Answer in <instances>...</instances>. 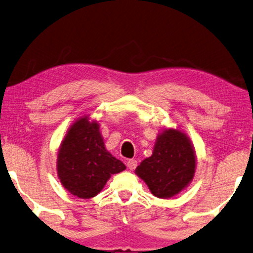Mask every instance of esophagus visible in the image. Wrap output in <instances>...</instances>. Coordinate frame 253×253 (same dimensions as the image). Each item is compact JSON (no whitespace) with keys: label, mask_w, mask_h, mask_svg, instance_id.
I'll list each match as a JSON object with an SVG mask.
<instances>
[{"label":"esophagus","mask_w":253,"mask_h":253,"mask_svg":"<svg viewBox=\"0 0 253 253\" xmlns=\"http://www.w3.org/2000/svg\"><path fill=\"white\" fill-rule=\"evenodd\" d=\"M126 166L129 167L130 170H134V169L136 168V166H138V161H136L135 159H130V160H127Z\"/></svg>","instance_id":"esophagus-1"}]
</instances>
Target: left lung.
<instances>
[{
  "instance_id": "obj_1",
  "label": "left lung",
  "mask_w": 253,
  "mask_h": 253,
  "mask_svg": "<svg viewBox=\"0 0 253 253\" xmlns=\"http://www.w3.org/2000/svg\"><path fill=\"white\" fill-rule=\"evenodd\" d=\"M195 169V149L187 134L164 129L157 136L152 155L136 167L135 173L156 197L170 198L187 187Z\"/></svg>"
}]
</instances>
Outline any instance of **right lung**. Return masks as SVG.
Masks as SVG:
<instances>
[{"mask_svg": "<svg viewBox=\"0 0 253 253\" xmlns=\"http://www.w3.org/2000/svg\"><path fill=\"white\" fill-rule=\"evenodd\" d=\"M126 168L105 149L96 121L85 115L70 126L57 157L58 178L70 194L85 200L96 196L111 175Z\"/></svg>", "mask_w": 253, "mask_h": 253, "instance_id": "1", "label": "right lung"}]
</instances>
